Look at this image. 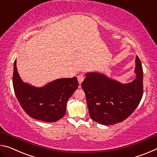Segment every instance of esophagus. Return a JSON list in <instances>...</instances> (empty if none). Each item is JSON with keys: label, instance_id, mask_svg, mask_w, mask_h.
Returning <instances> with one entry per match:
<instances>
[{"label": "esophagus", "instance_id": "obj_1", "mask_svg": "<svg viewBox=\"0 0 157 157\" xmlns=\"http://www.w3.org/2000/svg\"><path fill=\"white\" fill-rule=\"evenodd\" d=\"M84 79V75L83 74H80V75H79L78 76V80L79 82V84H81L82 82H83V80Z\"/></svg>", "mask_w": 157, "mask_h": 157}]
</instances>
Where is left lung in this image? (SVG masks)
<instances>
[{
  "instance_id": "obj_1",
  "label": "left lung",
  "mask_w": 157,
  "mask_h": 157,
  "mask_svg": "<svg viewBox=\"0 0 157 157\" xmlns=\"http://www.w3.org/2000/svg\"><path fill=\"white\" fill-rule=\"evenodd\" d=\"M134 72L136 78L127 84H122L105 74L86 73L82 87L93 121L111 125L123 122L134 112L143 94V68L138 56Z\"/></svg>"
}]
</instances>
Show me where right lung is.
Segmentation results:
<instances>
[{"label": "right lung", "instance_id": "add662e5", "mask_svg": "<svg viewBox=\"0 0 157 157\" xmlns=\"http://www.w3.org/2000/svg\"><path fill=\"white\" fill-rule=\"evenodd\" d=\"M79 83L75 77L57 79L42 87H35L24 83L14 63L13 86L16 96L25 113L31 118L53 123L63 118L66 103Z\"/></svg>", "mask_w": 157, "mask_h": 157}]
</instances>
